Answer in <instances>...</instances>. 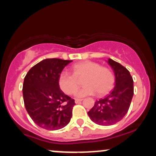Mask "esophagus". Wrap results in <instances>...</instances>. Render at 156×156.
I'll use <instances>...</instances> for the list:
<instances>
[{"mask_svg":"<svg viewBox=\"0 0 156 156\" xmlns=\"http://www.w3.org/2000/svg\"><path fill=\"white\" fill-rule=\"evenodd\" d=\"M82 101H83V99H76L75 102H76V103H80V102H81Z\"/></svg>","mask_w":156,"mask_h":156,"instance_id":"esophagus-1","label":"esophagus"}]
</instances>
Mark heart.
Instances as JSON below:
<instances>
[{"label":"heart","mask_w":156,"mask_h":156,"mask_svg":"<svg viewBox=\"0 0 156 156\" xmlns=\"http://www.w3.org/2000/svg\"><path fill=\"white\" fill-rule=\"evenodd\" d=\"M73 74L62 71L58 76V83L65 94H73L78 87V80L83 78L84 87L76 92L77 98H83L98 93L103 96L110 92L115 83V76L110 68L101 67L100 64L85 61L73 66Z\"/></svg>","instance_id":"b5f03b06"}]
</instances>
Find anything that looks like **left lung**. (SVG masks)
Masks as SVG:
<instances>
[{
    "mask_svg": "<svg viewBox=\"0 0 156 156\" xmlns=\"http://www.w3.org/2000/svg\"><path fill=\"white\" fill-rule=\"evenodd\" d=\"M108 63L115 75V87L106 97L96 101L88 112L89 118L100 125H112L123 119L133 95V80L122 65L109 58Z\"/></svg>",
    "mask_w": 156,
    "mask_h": 156,
    "instance_id": "left-lung-1",
    "label": "left lung"
}]
</instances>
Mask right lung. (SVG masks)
Instances as JSON below:
<instances>
[{
	"label": "right lung",
	"instance_id": "add662e5",
	"mask_svg": "<svg viewBox=\"0 0 156 156\" xmlns=\"http://www.w3.org/2000/svg\"><path fill=\"white\" fill-rule=\"evenodd\" d=\"M73 62L46 58L30 69L24 78L23 101L32 120L40 128L54 130L64 128L70 121L76 103L60 89L58 76Z\"/></svg>",
	"mask_w": 156,
	"mask_h": 156
}]
</instances>
